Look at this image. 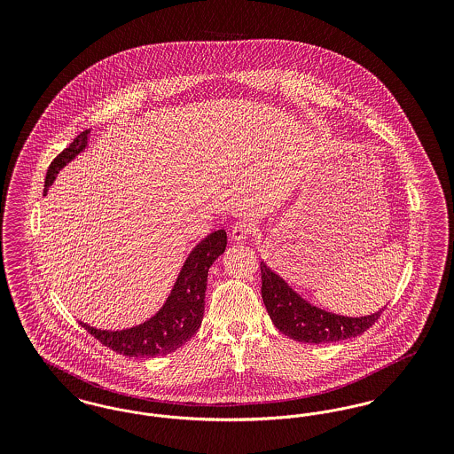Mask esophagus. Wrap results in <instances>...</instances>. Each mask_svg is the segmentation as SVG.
<instances>
[{"mask_svg":"<svg viewBox=\"0 0 454 454\" xmlns=\"http://www.w3.org/2000/svg\"><path fill=\"white\" fill-rule=\"evenodd\" d=\"M254 221L248 219V217H243V219H238L237 223L233 224L231 228V239L235 243H239L243 239H247V237L254 231Z\"/></svg>","mask_w":454,"mask_h":454,"instance_id":"esophagus-1","label":"esophagus"}]
</instances>
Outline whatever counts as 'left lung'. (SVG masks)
<instances>
[{"label":"left lung","mask_w":454,"mask_h":454,"mask_svg":"<svg viewBox=\"0 0 454 454\" xmlns=\"http://www.w3.org/2000/svg\"><path fill=\"white\" fill-rule=\"evenodd\" d=\"M262 300L267 313L284 335L306 344L340 342L364 333L381 311L364 317H344L311 304L276 274L265 262H260Z\"/></svg>","instance_id":"8db88e82"}]
</instances>
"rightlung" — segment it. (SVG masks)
Wrapping results in <instances>:
<instances>
[{
	"label": "right lung",
	"mask_w": 454,
	"mask_h": 454,
	"mask_svg": "<svg viewBox=\"0 0 454 454\" xmlns=\"http://www.w3.org/2000/svg\"><path fill=\"white\" fill-rule=\"evenodd\" d=\"M90 141V129L78 134L73 143L59 153L45 175L43 194L49 191L58 173L85 152ZM226 248V231L217 230L200 239L187 260L163 306L143 324L124 330H100L80 322L104 346L128 357H156L165 356L184 346L200 326L204 317V300L207 287V272L215 260Z\"/></svg>",
	"instance_id": "obj_1"
}]
</instances>
